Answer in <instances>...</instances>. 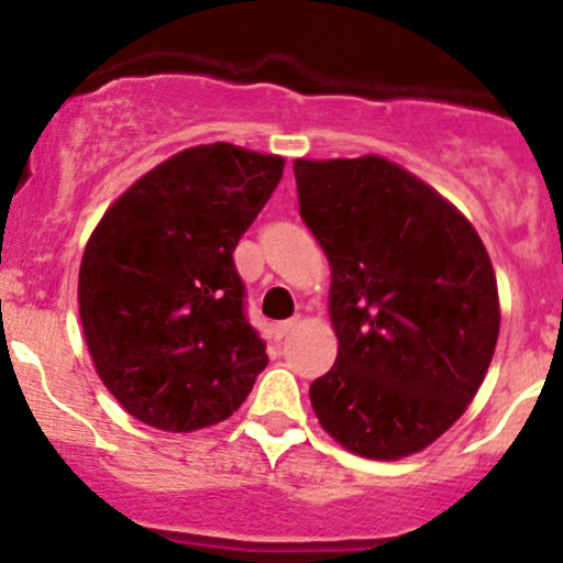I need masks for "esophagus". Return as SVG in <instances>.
<instances>
[{
	"label": "esophagus",
	"instance_id": "34e87169",
	"mask_svg": "<svg viewBox=\"0 0 563 563\" xmlns=\"http://www.w3.org/2000/svg\"><path fill=\"white\" fill-rule=\"evenodd\" d=\"M299 321H302V318H299V316L288 318V321H280V323H277V334H280V338H283V334L294 332V329H297V327H299Z\"/></svg>",
	"mask_w": 563,
	"mask_h": 563
}]
</instances>
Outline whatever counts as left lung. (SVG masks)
<instances>
[{
  "label": "left lung",
  "mask_w": 563,
  "mask_h": 563,
  "mask_svg": "<svg viewBox=\"0 0 563 563\" xmlns=\"http://www.w3.org/2000/svg\"><path fill=\"white\" fill-rule=\"evenodd\" d=\"M299 214L332 266L321 428L373 460L422 452L463 417L498 340V286L474 225L378 155L297 161Z\"/></svg>",
  "instance_id": "left-lung-1"
}]
</instances>
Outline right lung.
<instances>
[{
  "label": "right lung",
  "instance_id": "obj_1",
  "mask_svg": "<svg viewBox=\"0 0 563 563\" xmlns=\"http://www.w3.org/2000/svg\"><path fill=\"white\" fill-rule=\"evenodd\" d=\"M283 166L223 141L192 146L141 176L92 231L78 313L95 371L130 417L190 433L245 402L269 356L234 250Z\"/></svg>",
  "mask_w": 563,
  "mask_h": 563
}]
</instances>
